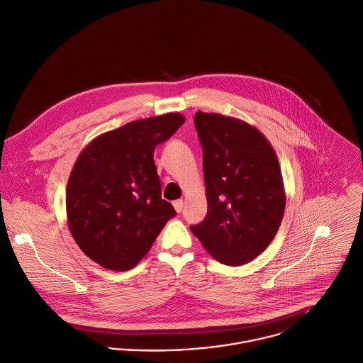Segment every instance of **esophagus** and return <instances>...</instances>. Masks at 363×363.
<instances>
[{"instance_id": "esophagus-1", "label": "esophagus", "mask_w": 363, "mask_h": 363, "mask_svg": "<svg viewBox=\"0 0 363 363\" xmlns=\"http://www.w3.org/2000/svg\"><path fill=\"white\" fill-rule=\"evenodd\" d=\"M183 206H184V201H183V200H176V201H173V207H174V210H176L177 213H180V211L183 210Z\"/></svg>"}]
</instances>
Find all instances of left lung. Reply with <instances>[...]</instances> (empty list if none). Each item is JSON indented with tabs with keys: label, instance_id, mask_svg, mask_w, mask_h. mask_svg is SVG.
Segmentation results:
<instances>
[{
	"label": "left lung",
	"instance_id": "left-lung-1",
	"mask_svg": "<svg viewBox=\"0 0 363 363\" xmlns=\"http://www.w3.org/2000/svg\"><path fill=\"white\" fill-rule=\"evenodd\" d=\"M194 125L208 207L190 228L221 264H247L269 245L284 217L278 157L265 136L240 119L199 111Z\"/></svg>",
	"mask_w": 363,
	"mask_h": 363
}]
</instances>
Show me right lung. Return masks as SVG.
<instances>
[{
    "label": "right lung",
    "instance_id": "add662e5",
    "mask_svg": "<svg viewBox=\"0 0 363 363\" xmlns=\"http://www.w3.org/2000/svg\"><path fill=\"white\" fill-rule=\"evenodd\" d=\"M183 123L180 113L129 122L98 136L78 156L67 186L68 227L101 267L133 268L176 216L162 199L153 155Z\"/></svg>",
    "mask_w": 363,
    "mask_h": 363
}]
</instances>
